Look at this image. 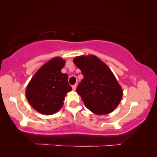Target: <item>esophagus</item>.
<instances>
[{
	"instance_id": "esophagus-1",
	"label": "esophagus",
	"mask_w": 157,
	"mask_h": 157,
	"mask_svg": "<svg viewBox=\"0 0 157 157\" xmlns=\"http://www.w3.org/2000/svg\"><path fill=\"white\" fill-rule=\"evenodd\" d=\"M76 87H77V84H76H76L73 85V86H72V89H73V90H74V91H75V90L76 89Z\"/></svg>"
}]
</instances>
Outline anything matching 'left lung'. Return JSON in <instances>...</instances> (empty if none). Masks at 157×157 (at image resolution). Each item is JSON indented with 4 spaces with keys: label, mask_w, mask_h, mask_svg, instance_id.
Listing matches in <instances>:
<instances>
[{
    "label": "left lung",
    "mask_w": 157,
    "mask_h": 157,
    "mask_svg": "<svg viewBox=\"0 0 157 157\" xmlns=\"http://www.w3.org/2000/svg\"><path fill=\"white\" fill-rule=\"evenodd\" d=\"M74 63L83 76L76 91L86 107L97 115L112 112L121 101L123 91L108 66L94 55L77 56Z\"/></svg>",
    "instance_id": "8db88e82"
}]
</instances>
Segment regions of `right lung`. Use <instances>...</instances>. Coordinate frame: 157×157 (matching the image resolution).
Instances as JSON below:
<instances>
[{
	"mask_svg": "<svg viewBox=\"0 0 157 157\" xmlns=\"http://www.w3.org/2000/svg\"><path fill=\"white\" fill-rule=\"evenodd\" d=\"M66 61L55 57L45 63L30 81L25 90L29 104L40 113L51 115L63 104L68 92L71 91L68 75L61 73Z\"/></svg>",
	"mask_w": 157,
	"mask_h": 157,
	"instance_id": "right-lung-1",
	"label": "right lung"
}]
</instances>
